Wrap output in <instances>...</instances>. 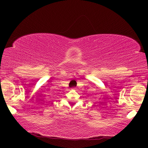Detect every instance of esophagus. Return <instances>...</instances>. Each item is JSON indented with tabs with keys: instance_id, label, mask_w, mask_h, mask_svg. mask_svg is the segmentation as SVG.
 <instances>
[{
	"instance_id": "esophagus-1",
	"label": "esophagus",
	"mask_w": 148,
	"mask_h": 148,
	"mask_svg": "<svg viewBox=\"0 0 148 148\" xmlns=\"http://www.w3.org/2000/svg\"><path fill=\"white\" fill-rule=\"evenodd\" d=\"M73 90H76V88H73Z\"/></svg>"
}]
</instances>
